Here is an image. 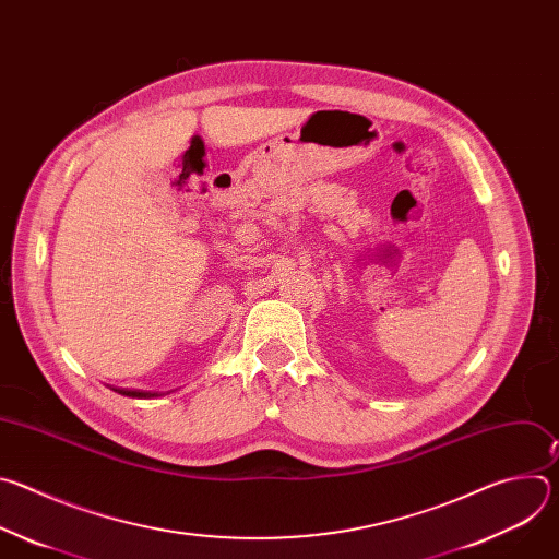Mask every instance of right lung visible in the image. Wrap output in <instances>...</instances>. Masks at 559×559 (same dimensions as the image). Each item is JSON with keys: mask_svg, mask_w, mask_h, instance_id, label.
Listing matches in <instances>:
<instances>
[{"mask_svg": "<svg viewBox=\"0 0 559 559\" xmlns=\"http://www.w3.org/2000/svg\"><path fill=\"white\" fill-rule=\"evenodd\" d=\"M112 391L121 393V395H128V397H154L158 393H152V391H141V389H121V386H112Z\"/></svg>", "mask_w": 559, "mask_h": 559, "instance_id": "1", "label": "right lung"}]
</instances>
